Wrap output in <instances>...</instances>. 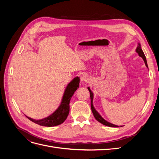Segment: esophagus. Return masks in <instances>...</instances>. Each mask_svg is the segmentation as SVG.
<instances>
[{
    "label": "esophagus",
    "instance_id": "1",
    "mask_svg": "<svg viewBox=\"0 0 159 159\" xmlns=\"http://www.w3.org/2000/svg\"><path fill=\"white\" fill-rule=\"evenodd\" d=\"M81 81H85V82H88L89 81V77L88 76V75L86 74H83L81 75Z\"/></svg>",
    "mask_w": 159,
    "mask_h": 159
}]
</instances>
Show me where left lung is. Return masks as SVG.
Masks as SVG:
<instances>
[{"label":"left lung","mask_w":159,"mask_h":159,"mask_svg":"<svg viewBox=\"0 0 159 159\" xmlns=\"http://www.w3.org/2000/svg\"><path fill=\"white\" fill-rule=\"evenodd\" d=\"M136 52L138 53L139 56L141 57L143 59L144 61H145V65L148 68V65H147V60H146V57L145 56V54H144V52H143L142 49H141V44L140 43H138V46L137 48L136 49ZM89 91V93H90V98H91V111H92V113L93 114V116L95 118V119L97 120L98 121H99V123H101L102 124L104 125H106V126H108V127H117L119 126L117 125H113L112 123H111L108 121H107L106 120H105L101 115L99 114V113L96 111L93 107V93L92 91H91L89 87L88 88ZM120 127H122V126H120Z\"/></svg>","instance_id":"8db88e82"}]
</instances>
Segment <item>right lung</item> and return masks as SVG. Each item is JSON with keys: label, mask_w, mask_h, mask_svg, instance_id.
<instances>
[{"label": "right lung", "mask_w": 159, "mask_h": 159, "mask_svg": "<svg viewBox=\"0 0 159 159\" xmlns=\"http://www.w3.org/2000/svg\"><path fill=\"white\" fill-rule=\"evenodd\" d=\"M80 86V78L76 77L67 86L62 98L61 102L55 111L44 119L35 120L26 116L31 121L41 126L54 127L63 123L68 117L70 111V102L75 91Z\"/></svg>", "instance_id": "add662e5"}]
</instances>
